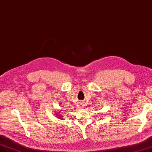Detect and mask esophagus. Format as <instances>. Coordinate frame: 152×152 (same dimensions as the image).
I'll use <instances>...</instances> for the list:
<instances>
[{"label":"esophagus","mask_w":152,"mask_h":152,"mask_svg":"<svg viewBox=\"0 0 152 152\" xmlns=\"http://www.w3.org/2000/svg\"><path fill=\"white\" fill-rule=\"evenodd\" d=\"M80 105H81V106H82V105H83V102H81V103H80Z\"/></svg>","instance_id":"obj_1"}]
</instances>
